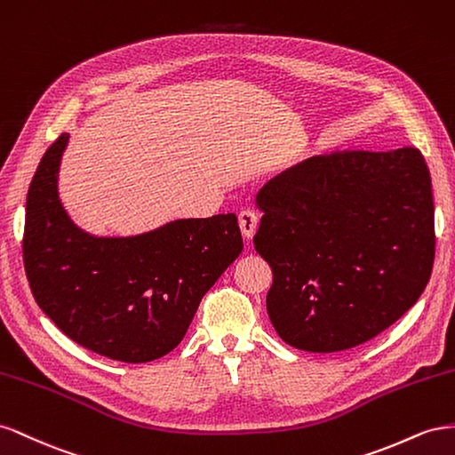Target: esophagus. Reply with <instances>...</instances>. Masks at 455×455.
<instances>
[{"label": "esophagus", "mask_w": 455, "mask_h": 455, "mask_svg": "<svg viewBox=\"0 0 455 455\" xmlns=\"http://www.w3.org/2000/svg\"><path fill=\"white\" fill-rule=\"evenodd\" d=\"M257 220H259L257 212L250 210V207H248V210H242L238 213V223H240V228H242V235L245 238H253L255 228H257Z\"/></svg>", "instance_id": "obj_1"}]
</instances>
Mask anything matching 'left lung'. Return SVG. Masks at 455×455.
Instances as JSON below:
<instances>
[{
	"mask_svg": "<svg viewBox=\"0 0 455 455\" xmlns=\"http://www.w3.org/2000/svg\"><path fill=\"white\" fill-rule=\"evenodd\" d=\"M255 250L272 268L282 339L335 353L370 341L419 299L435 263L431 173L418 148L313 156L270 179Z\"/></svg>",
	"mask_w": 455,
	"mask_h": 455,
	"instance_id": "1",
	"label": "left lung"
}]
</instances>
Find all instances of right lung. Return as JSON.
<instances>
[{
	"label": "right lung",
	"instance_id": "add662e5",
	"mask_svg": "<svg viewBox=\"0 0 455 455\" xmlns=\"http://www.w3.org/2000/svg\"><path fill=\"white\" fill-rule=\"evenodd\" d=\"M62 133L26 198L22 257L36 303L72 341L112 360L150 362L183 341L207 290L240 255L235 213L180 219L135 238L77 228L57 192Z\"/></svg>",
	"mask_w": 455,
	"mask_h": 455
}]
</instances>
